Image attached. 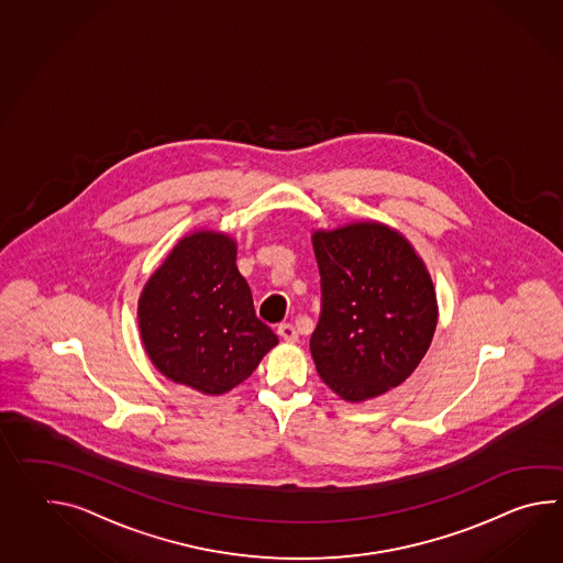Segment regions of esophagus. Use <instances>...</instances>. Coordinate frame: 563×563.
<instances>
[{
    "label": "esophagus",
    "instance_id": "1",
    "mask_svg": "<svg viewBox=\"0 0 563 563\" xmlns=\"http://www.w3.org/2000/svg\"><path fill=\"white\" fill-rule=\"evenodd\" d=\"M276 333L280 335L283 341H287V343H295L297 339H299V333H297V329L295 325H290V323H280L278 329H276Z\"/></svg>",
    "mask_w": 563,
    "mask_h": 563
}]
</instances>
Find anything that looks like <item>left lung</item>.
<instances>
[{"label": "left lung", "mask_w": 563, "mask_h": 563, "mask_svg": "<svg viewBox=\"0 0 563 563\" xmlns=\"http://www.w3.org/2000/svg\"><path fill=\"white\" fill-rule=\"evenodd\" d=\"M321 314L311 335L317 372L347 401L398 388L437 331L438 305L422 258L379 222L317 230Z\"/></svg>", "instance_id": "1"}]
</instances>
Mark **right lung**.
I'll use <instances>...</instances> for the list:
<instances>
[{
    "instance_id": "obj_1",
    "label": "right lung",
    "mask_w": 563,
    "mask_h": 563,
    "mask_svg": "<svg viewBox=\"0 0 563 563\" xmlns=\"http://www.w3.org/2000/svg\"><path fill=\"white\" fill-rule=\"evenodd\" d=\"M137 314L155 367L208 396L236 388L278 343L238 273L236 242L213 230L175 244L143 287Z\"/></svg>"
}]
</instances>
